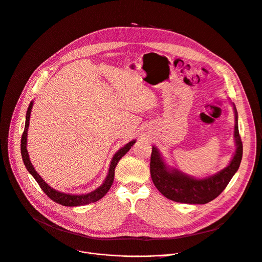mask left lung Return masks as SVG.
Here are the masks:
<instances>
[{"label":"left lung","mask_w":262,"mask_h":262,"mask_svg":"<svg viewBox=\"0 0 262 262\" xmlns=\"http://www.w3.org/2000/svg\"><path fill=\"white\" fill-rule=\"evenodd\" d=\"M234 105V104H233ZM234 138L236 151L226 168L205 179H195L166 165L158 148L152 146L150 176L159 191L168 200L184 204H207L216 199L233 176L238 170L243 159V142L238 130V116L234 105Z\"/></svg>","instance_id":"8db88e82"}]
</instances>
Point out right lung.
<instances>
[{
	"label": "right lung",
	"mask_w": 262,
	"mask_h": 262,
	"mask_svg": "<svg viewBox=\"0 0 262 262\" xmlns=\"http://www.w3.org/2000/svg\"><path fill=\"white\" fill-rule=\"evenodd\" d=\"M33 106V101L30 102L29 107L27 110V114H26V122H25V129H24L23 136H21V140H20V154H21V158L24 161V164H25L27 170L30 172V174L35 179V181L37 182V184L39 185V187L41 188L42 191L48 195L53 202L60 204L62 206H67V207H76V206H83V205H88L91 203H95L99 200H101L110 190L111 186L113 185L114 182V177H115V168L118 164V162L120 161V159L132 148V146L136 143V140H133L126 145H124L122 148L119 149L113 157L112 161H111V165H110V169H108V173L103 182V184L98 187L96 190L94 191L86 193V194H69V193H63L60 191H57V190L53 189L52 187H50L48 184H47L41 177L36 172V170L34 169L32 163L29 160V155L27 151V134H28V127H29V120H30V114H31V108Z\"/></svg>",
	"instance_id": "obj_1"
}]
</instances>
